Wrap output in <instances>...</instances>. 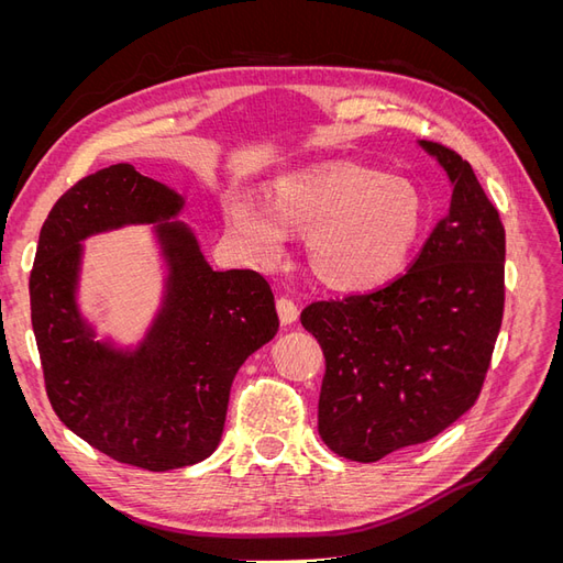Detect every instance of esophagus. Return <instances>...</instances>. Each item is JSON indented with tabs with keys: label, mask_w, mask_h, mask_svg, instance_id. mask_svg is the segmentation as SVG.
Wrapping results in <instances>:
<instances>
[{
	"label": "esophagus",
	"mask_w": 563,
	"mask_h": 563,
	"mask_svg": "<svg viewBox=\"0 0 563 563\" xmlns=\"http://www.w3.org/2000/svg\"><path fill=\"white\" fill-rule=\"evenodd\" d=\"M277 312H279L282 323H294L298 319V314H300L298 305L291 298H279L277 300Z\"/></svg>",
	"instance_id": "esophagus-1"
}]
</instances>
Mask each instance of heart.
<instances>
[{
	"label": "heart",
	"mask_w": 563,
	"mask_h": 563,
	"mask_svg": "<svg viewBox=\"0 0 563 563\" xmlns=\"http://www.w3.org/2000/svg\"><path fill=\"white\" fill-rule=\"evenodd\" d=\"M422 220V199L408 180L333 162L277 178L269 207L255 199L236 203L230 228L258 263L275 261L284 251L286 228L308 232L317 277L343 291H364L399 275Z\"/></svg>",
	"instance_id": "1"
}]
</instances>
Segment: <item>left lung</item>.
I'll return each instance as SVG.
<instances>
[{"instance_id": "8db88e82", "label": "left lung", "mask_w": 563, "mask_h": 563, "mask_svg": "<svg viewBox=\"0 0 563 563\" xmlns=\"http://www.w3.org/2000/svg\"><path fill=\"white\" fill-rule=\"evenodd\" d=\"M451 178L449 213L404 275L300 312L323 350L319 434L333 453L376 463L422 444L482 395L505 308V228L472 166L422 141Z\"/></svg>"}]
</instances>
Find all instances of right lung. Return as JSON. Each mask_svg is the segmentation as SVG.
Returning <instances> with one entry per match:
<instances>
[{"mask_svg": "<svg viewBox=\"0 0 563 563\" xmlns=\"http://www.w3.org/2000/svg\"><path fill=\"white\" fill-rule=\"evenodd\" d=\"M180 209V195L131 164L108 166L54 203L30 272L32 331L56 416L100 453L150 472L195 465L216 451L236 371L279 331L265 277L211 269L195 234L168 220ZM131 222L161 223L169 284L144 345L119 353L92 340L74 288L78 242Z\"/></svg>", "mask_w": 563, "mask_h": 563, "instance_id": "right-lung-1", "label": "right lung"}]
</instances>
